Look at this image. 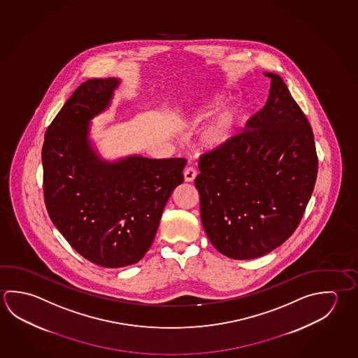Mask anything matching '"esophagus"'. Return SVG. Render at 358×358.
Instances as JSON below:
<instances>
[{"label":"esophagus","mask_w":358,"mask_h":358,"mask_svg":"<svg viewBox=\"0 0 358 358\" xmlns=\"http://www.w3.org/2000/svg\"><path fill=\"white\" fill-rule=\"evenodd\" d=\"M196 176H197V171L194 167H187L183 172V177H185V181L186 182L194 181Z\"/></svg>","instance_id":"1"}]
</instances>
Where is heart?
<instances>
[{"label":"heart","instance_id":"1","mask_svg":"<svg viewBox=\"0 0 358 358\" xmlns=\"http://www.w3.org/2000/svg\"><path fill=\"white\" fill-rule=\"evenodd\" d=\"M229 101V98L224 94H217L208 101L206 108L201 109L197 113L192 115L191 123L197 126L201 120H205L213 112L219 110ZM238 124V110L236 108H232L230 110H226L225 113L219 115L216 120H213L201 136V143L203 148L208 151H217L224 148L231 142L236 136V128Z\"/></svg>","mask_w":358,"mask_h":358}]
</instances>
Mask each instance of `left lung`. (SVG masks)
Here are the masks:
<instances>
[{
    "label": "left lung",
    "instance_id": "obj_1",
    "mask_svg": "<svg viewBox=\"0 0 358 358\" xmlns=\"http://www.w3.org/2000/svg\"><path fill=\"white\" fill-rule=\"evenodd\" d=\"M263 109L229 145L200 156L194 186L201 221L225 257H263L299 225L313 192L318 157L312 127L280 76Z\"/></svg>",
    "mask_w": 358,
    "mask_h": 358
}]
</instances>
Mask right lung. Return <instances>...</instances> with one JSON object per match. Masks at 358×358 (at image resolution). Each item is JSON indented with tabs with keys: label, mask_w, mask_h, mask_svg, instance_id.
<instances>
[{
	"label": "right lung",
	"mask_w": 358,
	"mask_h": 358,
	"mask_svg": "<svg viewBox=\"0 0 358 358\" xmlns=\"http://www.w3.org/2000/svg\"><path fill=\"white\" fill-rule=\"evenodd\" d=\"M115 78L80 84L45 133L44 199L52 224L82 257L104 268L138 263L151 248L166 202L183 182L185 158L107 162L89 141Z\"/></svg>",
	"instance_id": "add662e5"
}]
</instances>
